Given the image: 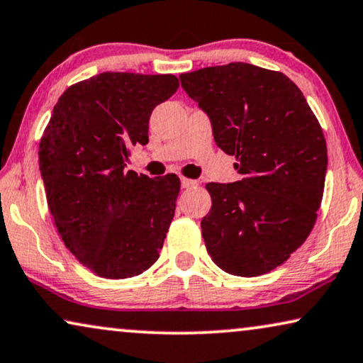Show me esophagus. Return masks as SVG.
<instances>
[{"label": "esophagus", "instance_id": "obj_1", "mask_svg": "<svg viewBox=\"0 0 363 363\" xmlns=\"http://www.w3.org/2000/svg\"><path fill=\"white\" fill-rule=\"evenodd\" d=\"M196 185H198L196 180H191V178L182 177V186L183 188H193V186H196Z\"/></svg>", "mask_w": 363, "mask_h": 363}]
</instances>
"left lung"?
Segmentation results:
<instances>
[{
    "label": "left lung",
    "instance_id": "left-lung-1",
    "mask_svg": "<svg viewBox=\"0 0 363 363\" xmlns=\"http://www.w3.org/2000/svg\"><path fill=\"white\" fill-rule=\"evenodd\" d=\"M180 80L242 175L206 185L208 254L230 275H264L290 259L316 223L328 169L319 121L281 72L233 62L182 73Z\"/></svg>",
    "mask_w": 363,
    "mask_h": 363
}]
</instances>
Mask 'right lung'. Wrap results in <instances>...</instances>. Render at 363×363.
<instances>
[{"label": "right lung", "mask_w": 363, "mask_h": 363, "mask_svg": "<svg viewBox=\"0 0 363 363\" xmlns=\"http://www.w3.org/2000/svg\"><path fill=\"white\" fill-rule=\"evenodd\" d=\"M175 75L104 72L68 86L39 143L47 204L62 240L93 273L121 280L159 259L175 214L180 178L125 170L130 147L149 143L157 104Z\"/></svg>", "instance_id": "right-lung-1"}]
</instances>
